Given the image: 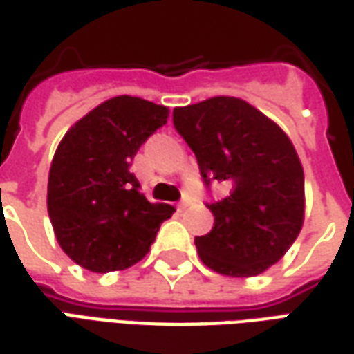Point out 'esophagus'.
<instances>
[{"mask_svg":"<svg viewBox=\"0 0 354 354\" xmlns=\"http://www.w3.org/2000/svg\"><path fill=\"white\" fill-rule=\"evenodd\" d=\"M187 205H189V197H187V195H184V199L178 203V209H180V211H184Z\"/></svg>","mask_w":354,"mask_h":354,"instance_id":"obj_1","label":"esophagus"}]
</instances>
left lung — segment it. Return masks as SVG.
<instances>
[{
	"label": "left lung",
	"instance_id": "1",
	"mask_svg": "<svg viewBox=\"0 0 354 354\" xmlns=\"http://www.w3.org/2000/svg\"><path fill=\"white\" fill-rule=\"evenodd\" d=\"M172 122L195 153L205 187L224 185V195L207 203L214 226L195 237L203 263L236 278L270 268L303 226L305 176L293 143L236 97L178 107Z\"/></svg>",
	"mask_w": 354,
	"mask_h": 354
}]
</instances>
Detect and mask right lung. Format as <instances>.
<instances>
[{"instance_id":"right-lung-1","label":"right lung","mask_w":354,"mask_h":354,"mask_svg":"<svg viewBox=\"0 0 354 354\" xmlns=\"http://www.w3.org/2000/svg\"><path fill=\"white\" fill-rule=\"evenodd\" d=\"M169 109L118 95L68 130L49 169L48 212L74 263L97 274L142 261L174 207L149 203L130 172L142 143L167 124Z\"/></svg>"}]
</instances>
